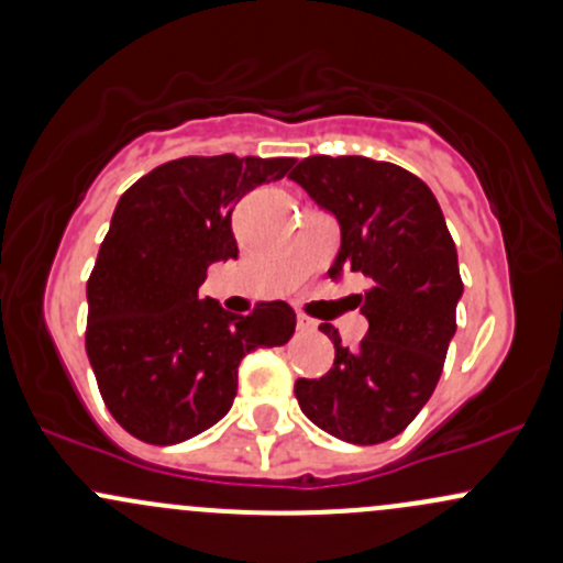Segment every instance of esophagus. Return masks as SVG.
I'll return each instance as SVG.
<instances>
[{"mask_svg": "<svg viewBox=\"0 0 563 563\" xmlns=\"http://www.w3.org/2000/svg\"><path fill=\"white\" fill-rule=\"evenodd\" d=\"M297 329L299 331H312V329H316V321H310L307 316H297Z\"/></svg>", "mask_w": 563, "mask_h": 563, "instance_id": "esophagus-1", "label": "esophagus"}]
</instances>
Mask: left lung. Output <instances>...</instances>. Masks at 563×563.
<instances>
[{
    "label": "left lung",
    "instance_id": "1",
    "mask_svg": "<svg viewBox=\"0 0 563 563\" xmlns=\"http://www.w3.org/2000/svg\"><path fill=\"white\" fill-rule=\"evenodd\" d=\"M340 223L331 280H372L358 297L369 331L356 351L334 327V366L297 380L301 412L353 445H377L410 426L434 394L464 294L453 236L429 186L407 169L364 156H310L291 175Z\"/></svg>",
    "mask_w": 563,
    "mask_h": 563
}]
</instances>
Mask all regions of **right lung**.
Instances as JSON below:
<instances>
[{
	"mask_svg": "<svg viewBox=\"0 0 563 563\" xmlns=\"http://www.w3.org/2000/svg\"><path fill=\"white\" fill-rule=\"evenodd\" d=\"M291 167L294 158L232 153L175 158L118 199L86 286V353L112 418L137 440L202 434L232 410L245 353L291 340L286 301L232 316L199 299L207 266L240 253L234 205Z\"/></svg>",
	"mask_w": 563,
	"mask_h": 563,
	"instance_id": "add662e5",
	"label": "right lung"
}]
</instances>
